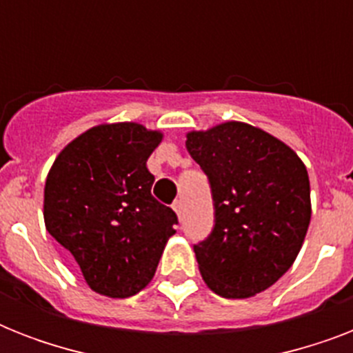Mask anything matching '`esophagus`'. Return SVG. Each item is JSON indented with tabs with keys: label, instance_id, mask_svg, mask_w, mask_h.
I'll return each mask as SVG.
<instances>
[{
	"label": "esophagus",
	"instance_id": "34e87169",
	"mask_svg": "<svg viewBox=\"0 0 353 353\" xmlns=\"http://www.w3.org/2000/svg\"><path fill=\"white\" fill-rule=\"evenodd\" d=\"M172 207H174V210H176L177 218H179V220H181V212H183V201H181V199H177L176 203L172 205Z\"/></svg>",
	"mask_w": 353,
	"mask_h": 353
}]
</instances>
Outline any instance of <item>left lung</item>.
Here are the masks:
<instances>
[{"label":"left lung","instance_id":"1","mask_svg":"<svg viewBox=\"0 0 353 353\" xmlns=\"http://www.w3.org/2000/svg\"><path fill=\"white\" fill-rule=\"evenodd\" d=\"M185 144L214 201V229L194 245L205 284L223 299L262 293L293 265L306 238V166L288 144L247 122L188 132Z\"/></svg>","mask_w":353,"mask_h":353}]
</instances>
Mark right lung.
<instances>
[{
    "label": "right lung",
    "instance_id": "obj_1",
    "mask_svg": "<svg viewBox=\"0 0 353 353\" xmlns=\"http://www.w3.org/2000/svg\"><path fill=\"white\" fill-rule=\"evenodd\" d=\"M163 133L112 122L80 133L58 154L43 188L49 234L99 295L128 299L154 279L176 212L152 196L146 161Z\"/></svg>",
    "mask_w": 353,
    "mask_h": 353
}]
</instances>
